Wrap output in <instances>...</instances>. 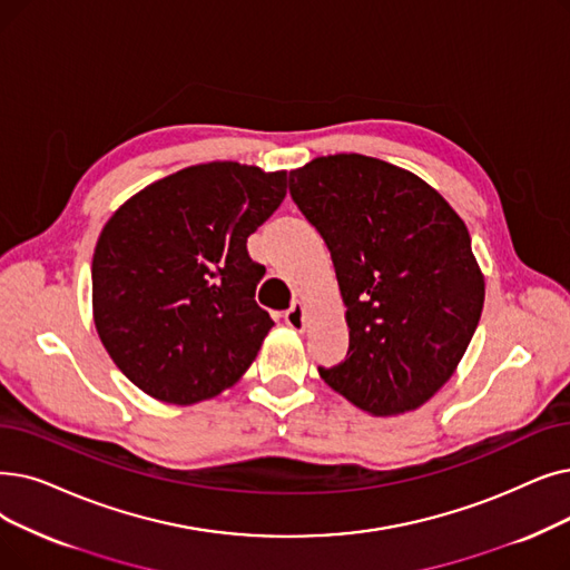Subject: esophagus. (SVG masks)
Returning <instances> with one entry per match:
<instances>
[{"label":"esophagus","mask_w":570,"mask_h":570,"mask_svg":"<svg viewBox=\"0 0 570 570\" xmlns=\"http://www.w3.org/2000/svg\"><path fill=\"white\" fill-rule=\"evenodd\" d=\"M286 326L293 331H303L305 328V307L303 303H293V307L284 314Z\"/></svg>","instance_id":"obj_1"}]
</instances>
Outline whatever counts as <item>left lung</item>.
<instances>
[{
  "instance_id": "obj_1",
  "label": "left lung",
  "mask_w": 570,
  "mask_h": 570,
  "mask_svg": "<svg viewBox=\"0 0 570 570\" xmlns=\"http://www.w3.org/2000/svg\"><path fill=\"white\" fill-rule=\"evenodd\" d=\"M288 188L328 246L350 326L346 358L321 377L367 414L422 407L454 375L484 305L461 216L412 171L361 154L314 158Z\"/></svg>"
}]
</instances>
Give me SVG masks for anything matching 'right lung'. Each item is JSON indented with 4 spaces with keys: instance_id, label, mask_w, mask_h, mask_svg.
I'll list each match as a JSON object with an SVG mask.
<instances>
[{
    "instance_id": "add662e5",
    "label": "right lung",
    "mask_w": 570,
    "mask_h": 570,
    "mask_svg": "<svg viewBox=\"0 0 570 570\" xmlns=\"http://www.w3.org/2000/svg\"><path fill=\"white\" fill-rule=\"evenodd\" d=\"M286 197V171L190 165L122 203L92 254V318L107 354L156 401L230 389L275 321L256 305L265 267L246 239Z\"/></svg>"
}]
</instances>
